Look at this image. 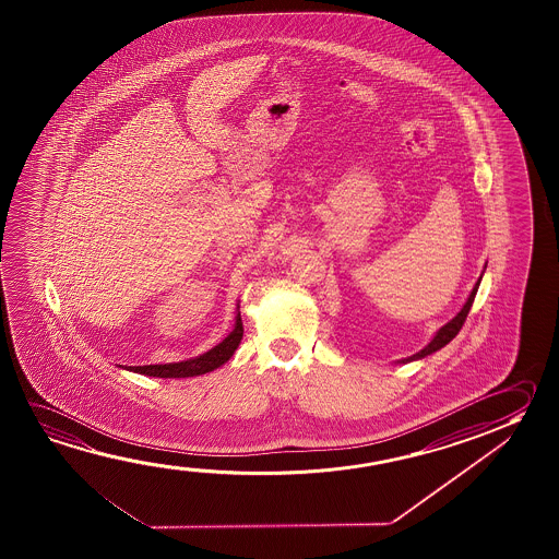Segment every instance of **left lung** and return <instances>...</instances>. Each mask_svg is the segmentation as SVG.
<instances>
[{
    "instance_id": "left-lung-1",
    "label": "left lung",
    "mask_w": 559,
    "mask_h": 559,
    "mask_svg": "<svg viewBox=\"0 0 559 559\" xmlns=\"http://www.w3.org/2000/svg\"><path fill=\"white\" fill-rule=\"evenodd\" d=\"M479 283H481V278L477 281L476 286H474V290L469 294V298H467V302L464 304V308L460 310L456 318L454 320L449 321L444 328H440L437 331V335L432 337L429 345L419 350L417 355H413V357L403 358L402 362H412V360H417V358L427 357L430 353H435V350H439V348L444 347V345H449L452 338L456 337L457 331L462 330V325H464V321H466L467 313H469V308H472V304H474V298H476L477 288H479Z\"/></svg>"
}]
</instances>
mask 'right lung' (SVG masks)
<instances>
[{
	"label": "right lung",
	"instance_id": "1",
	"mask_svg": "<svg viewBox=\"0 0 559 559\" xmlns=\"http://www.w3.org/2000/svg\"><path fill=\"white\" fill-rule=\"evenodd\" d=\"M243 337V323L241 316L236 318V328L229 333L228 337L218 343L216 347L211 348L201 357L189 358L183 362H169V365H146V367H130V370L140 372V374L157 376V378H189V376H201L212 372L228 362L234 350L238 348L239 341Z\"/></svg>",
	"mask_w": 559,
	"mask_h": 559
}]
</instances>
